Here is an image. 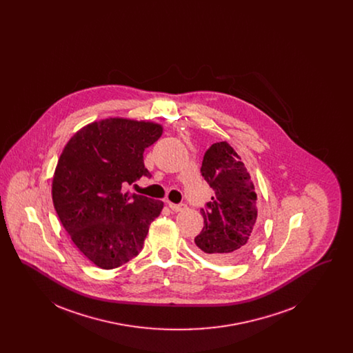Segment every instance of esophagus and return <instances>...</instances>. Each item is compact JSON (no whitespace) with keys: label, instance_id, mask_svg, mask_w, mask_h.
<instances>
[{"label":"esophagus","instance_id":"obj_1","mask_svg":"<svg viewBox=\"0 0 353 353\" xmlns=\"http://www.w3.org/2000/svg\"><path fill=\"white\" fill-rule=\"evenodd\" d=\"M169 208L173 210V212H183L185 208H186V205L185 203H170L169 202Z\"/></svg>","mask_w":353,"mask_h":353}]
</instances>
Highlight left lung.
<instances>
[{"instance_id":"left-lung-1","label":"left lung","mask_w":353,"mask_h":353,"mask_svg":"<svg viewBox=\"0 0 353 353\" xmlns=\"http://www.w3.org/2000/svg\"><path fill=\"white\" fill-rule=\"evenodd\" d=\"M201 174L214 196L200 210L203 228L194 238L196 249L210 262L236 263L258 238L256 193L250 174L226 141L206 151Z\"/></svg>"}]
</instances>
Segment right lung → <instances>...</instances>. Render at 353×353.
Returning a JSON list of instances; mask_svg holds the SVG:
<instances>
[{"mask_svg": "<svg viewBox=\"0 0 353 353\" xmlns=\"http://www.w3.org/2000/svg\"><path fill=\"white\" fill-rule=\"evenodd\" d=\"M161 134L156 123L104 119L74 134L58 160L55 212L79 252L101 269L119 268L141 252L163 210V201L123 190L151 177L143 154Z\"/></svg>", "mask_w": 353, "mask_h": 353, "instance_id": "right-lung-1", "label": "right lung"}]
</instances>
